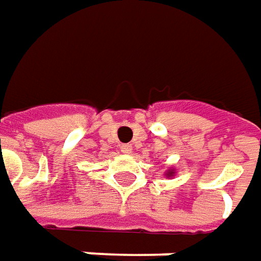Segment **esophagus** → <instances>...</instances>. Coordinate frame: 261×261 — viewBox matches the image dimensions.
Wrapping results in <instances>:
<instances>
[{
  "label": "esophagus",
  "mask_w": 261,
  "mask_h": 261,
  "mask_svg": "<svg viewBox=\"0 0 261 261\" xmlns=\"http://www.w3.org/2000/svg\"><path fill=\"white\" fill-rule=\"evenodd\" d=\"M121 152H124V154H131V152H133V145H131V144H123V145H121Z\"/></svg>",
  "instance_id": "1"
}]
</instances>
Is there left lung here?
I'll list each match as a JSON object with an SVG mask.
<instances>
[{"label": "left lung", "mask_w": 261, "mask_h": 261, "mask_svg": "<svg viewBox=\"0 0 261 261\" xmlns=\"http://www.w3.org/2000/svg\"><path fill=\"white\" fill-rule=\"evenodd\" d=\"M164 175H165L167 178H172V176H175V175H176V169L171 167V168H168L167 171H165V172H164Z\"/></svg>", "instance_id": "left-lung-1"}]
</instances>
